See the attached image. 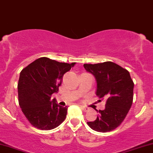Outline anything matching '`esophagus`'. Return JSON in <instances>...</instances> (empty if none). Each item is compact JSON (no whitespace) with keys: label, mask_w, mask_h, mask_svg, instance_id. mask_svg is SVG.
Instances as JSON below:
<instances>
[{"label":"esophagus","mask_w":153,"mask_h":153,"mask_svg":"<svg viewBox=\"0 0 153 153\" xmlns=\"http://www.w3.org/2000/svg\"><path fill=\"white\" fill-rule=\"evenodd\" d=\"M80 107H81V109H82L84 111H88L90 110V108L87 107V106H80Z\"/></svg>","instance_id":"obj_1"}]
</instances>
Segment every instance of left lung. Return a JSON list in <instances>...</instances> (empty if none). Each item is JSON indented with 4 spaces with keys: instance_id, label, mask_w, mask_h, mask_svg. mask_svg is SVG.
Segmentation results:
<instances>
[{
    "instance_id": "8db88e82",
    "label": "left lung",
    "mask_w": 153,
    "mask_h": 153,
    "mask_svg": "<svg viewBox=\"0 0 153 153\" xmlns=\"http://www.w3.org/2000/svg\"><path fill=\"white\" fill-rule=\"evenodd\" d=\"M84 68L96 78V94L101 99L106 100L105 109L98 111L96 120L87 123L98 132L112 131L122 123L131 109L134 82L128 71L113 62L84 64Z\"/></svg>"
}]
</instances>
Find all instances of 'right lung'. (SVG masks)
<instances>
[{"label": "right lung", "mask_w": 153, "mask_h": 153, "mask_svg": "<svg viewBox=\"0 0 153 153\" xmlns=\"http://www.w3.org/2000/svg\"><path fill=\"white\" fill-rule=\"evenodd\" d=\"M74 65L44 57L34 60L20 72L17 85L19 104L34 127L53 129L65 119L68 107L58 105L51 96L58 91L64 74Z\"/></svg>", "instance_id": "obj_1"}]
</instances>
